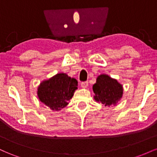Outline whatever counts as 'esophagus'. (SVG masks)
Here are the masks:
<instances>
[{"label":"esophagus","mask_w":157,"mask_h":157,"mask_svg":"<svg viewBox=\"0 0 157 157\" xmlns=\"http://www.w3.org/2000/svg\"><path fill=\"white\" fill-rule=\"evenodd\" d=\"M88 86H89V82L87 81L86 82H82L81 83V87L83 88V89H86V88H88Z\"/></svg>","instance_id":"1"}]
</instances>
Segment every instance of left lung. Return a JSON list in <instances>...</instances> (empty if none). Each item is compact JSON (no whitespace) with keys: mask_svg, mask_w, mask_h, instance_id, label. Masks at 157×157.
Here are the masks:
<instances>
[{"mask_svg":"<svg viewBox=\"0 0 157 157\" xmlns=\"http://www.w3.org/2000/svg\"><path fill=\"white\" fill-rule=\"evenodd\" d=\"M92 89L95 101L101 102L105 106L116 105L123 94L122 85L116 79L105 74L97 77L96 83L93 85Z\"/></svg>","mask_w":157,"mask_h":157,"instance_id":"obj_1","label":"left lung"}]
</instances>
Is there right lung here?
Here are the masks:
<instances>
[{
	"instance_id": "right-lung-1",
	"label": "right lung",
	"mask_w": 157,
	"mask_h": 157,
	"mask_svg": "<svg viewBox=\"0 0 157 157\" xmlns=\"http://www.w3.org/2000/svg\"><path fill=\"white\" fill-rule=\"evenodd\" d=\"M77 80L66 73H57L43 80L37 87L40 101L52 111H60L68 105L77 89Z\"/></svg>"
}]
</instances>
